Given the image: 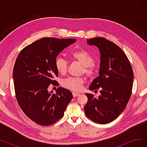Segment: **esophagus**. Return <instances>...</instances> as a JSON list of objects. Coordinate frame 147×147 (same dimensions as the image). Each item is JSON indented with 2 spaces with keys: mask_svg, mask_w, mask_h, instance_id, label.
<instances>
[{
  "mask_svg": "<svg viewBox=\"0 0 147 147\" xmlns=\"http://www.w3.org/2000/svg\"><path fill=\"white\" fill-rule=\"evenodd\" d=\"M80 94L78 93H76V92H73V95L74 97H76V96H78Z\"/></svg>",
  "mask_w": 147,
  "mask_h": 147,
  "instance_id": "1",
  "label": "esophagus"
}]
</instances>
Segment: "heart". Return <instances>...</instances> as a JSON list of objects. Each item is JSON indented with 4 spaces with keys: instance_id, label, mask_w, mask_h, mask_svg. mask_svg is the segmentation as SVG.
Returning <instances> with one entry per match:
<instances>
[{
    "instance_id": "1",
    "label": "heart",
    "mask_w": 147,
    "mask_h": 147,
    "mask_svg": "<svg viewBox=\"0 0 147 147\" xmlns=\"http://www.w3.org/2000/svg\"><path fill=\"white\" fill-rule=\"evenodd\" d=\"M70 58L79 62L83 65L82 73L88 78L93 79L98 74V69L94 65V59L85 49H81L74 51L69 54ZM68 63L67 60L61 57H58L55 60V67L57 71L63 75L67 71ZM84 79L83 78L69 77L62 82V86L64 88L75 92L80 91L83 87Z\"/></svg>"
}]
</instances>
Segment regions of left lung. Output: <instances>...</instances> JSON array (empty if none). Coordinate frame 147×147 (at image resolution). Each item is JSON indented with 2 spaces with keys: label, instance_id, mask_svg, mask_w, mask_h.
<instances>
[{
  "label": "left lung",
  "instance_id": "1",
  "mask_svg": "<svg viewBox=\"0 0 147 147\" xmlns=\"http://www.w3.org/2000/svg\"><path fill=\"white\" fill-rule=\"evenodd\" d=\"M87 43L96 46L101 55L99 76L89 87L91 90L100 88L101 95L95 98L86 94L88 100L84 110L92 121L107 124L125 109L132 95L133 69L125 53L113 42L98 37L88 39Z\"/></svg>",
  "mask_w": 147,
  "mask_h": 147
}]
</instances>
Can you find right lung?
<instances>
[{
  "label": "right lung",
  "mask_w": 147,
  "mask_h": 147,
  "mask_svg": "<svg viewBox=\"0 0 147 147\" xmlns=\"http://www.w3.org/2000/svg\"><path fill=\"white\" fill-rule=\"evenodd\" d=\"M76 41L74 38L44 37L23 48L13 68L15 96L21 109L37 124L49 126L63 117L73 94L58 88L55 94L48 91L56 85L58 72L55 60L58 54Z\"/></svg>",
  "instance_id": "add662e5"
}]
</instances>
